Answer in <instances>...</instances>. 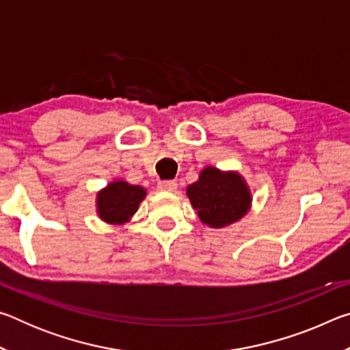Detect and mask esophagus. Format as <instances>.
Masks as SVG:
<instances>
[{
    "mask_svg": "<svg viewBox=\"0 0 350 350\" xmlns=\"http://www.w3.org/2000/svg\"><path fill=\"white\" fill-rule=\"evenodd\" d=\"M157 188L165 193H174L177 189V183L174 180H162V182H159Z\"/></svg>",
    "mask_w": 350,
    "mask_h": 350,
    "instance_id": "esophagus-1",
    "label": "esophagus"
}]
</instances>
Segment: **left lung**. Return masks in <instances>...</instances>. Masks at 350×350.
Segmentation results:
<instances>
[{
  "label": "left lung",
  "mask_w": 350,
  "mask_h": 350,
  "mask_svg": "<svg viewBox=\"0 0 350 350\" xmlns=\"http://www.w3.org/2000/svg\"><path fill=\"white\" fill-rule=\"evenodd\" d=\"M187 196L200 222L211 228L228 227L244 217L252 206V191L238 171L206 167L188 185Z\"/></svg>",
  "instance_id": "1"
}]
</instances>
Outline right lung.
<instances>
[{
	"label": "right lung",
	"mask_w": 350,
	"mask_h": 350,
	"mask_svg": "<svg viewBox=\"0 0 350 350\" xmlns=\"http://www.w3.org/2000/svg\"><path fill=\"white\" fill-rule=\"evenodd\" d=\"M145 196L146 189L144 187L131 185L122 179L112 180L97 193V215L106 224L129 222Z\"/></svg>",
	"instance_id": "add662e5"
}]
</instances>
